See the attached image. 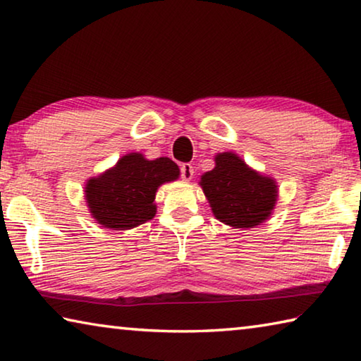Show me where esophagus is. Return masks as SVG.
Returning a JSON list of instances; mask_svg holds the SVG:
<instances>
[{
	"instance_id": "34e87169",
	"label": "esophagus",
	"mask_w": 361,
	"mask_h": 361,
	"mask_svg": "<svg viewBox=\"0 0 361 361\" xmlns=\"http://www.w3.org/2000/svg\"><path fill=\"white\" fill-rule=\"evenodd\" d=\"M194 176V167L191 164H183L181 166V178L185 181H191Z\"/></svg>"
}]
</instances>
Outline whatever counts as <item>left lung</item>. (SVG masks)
I'll use <instances>...</instances> for the list:
<instances>
[{
	"instance_id": "8db88e82",
	"label": "left lung",
	"mask_w": 361,
	"mask_h": 361,
	"mask_svg": "<svg viewBox=\"0 0 361 361\" xmlns=\"http://www.w3.org/2000/svg\"><path fill=\"white\" fill-rule=\"evenodd\" d=\"M200 186L216 219L242 229L266 221L279 195L271 176L250 169L234 152L216 154L215 169L202 175Z\"/></svg>"
}]
</instances>
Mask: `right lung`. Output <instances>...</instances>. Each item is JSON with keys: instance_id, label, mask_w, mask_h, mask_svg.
<instances>
[{"instance_id": "right-lung-1", "label": "right lung", "mask_w": 361, "mask_h": 361, "mask_svg": "<svg viewBox=\"0 0 361 361\" xmlns=\"http://www.w3.org/2000/svg\"><path fill=\"white\" fill-rule=\"evenodd\" d=\"M178 176L180 169L172 159L148 161L140 152H130L105 173L87 180L84 197L103 228L132 229L154 218L157 188Z\"/></svg>"}]
</instances>
